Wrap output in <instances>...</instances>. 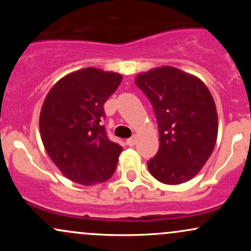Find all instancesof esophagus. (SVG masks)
Returning <instances> with one entry per match:
<instances>
[{
    "mask_svg": "<svg viewBox=\"0 0 251 251\" xmlns=\"http://www.w3.org/2000/svg\"><path fill=\"white\" fill-rule=\"evenodd\" d=\"M135 142H137V137H132V138H129V139L126 140V144H127L128 146H134Z\"/></svg>",
    "mask_w": 251,
    "mask_h": 251,
    "instance_id": "1",
    "label": "esophagus"
}]
</instances>
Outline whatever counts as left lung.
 Wrapping results in <instances>:
<instances>
[{
  "label": "left lung",
  "mask_w": 251,
  "mask_h": 251,
  "mask_svg": "<svg viewBox=\"0 0 251 251\" xmlns=\"http://www.w3.org/2000/svg\"><path fill=\"white\" fill-rule=\"evenodd\" d=\"M153 106L159 150L148 162L157 180L185 183L205 165L218 133L217 109L200 77L171 66L138 74L134 79Z\"/></svg>",
  "instance_id": "1"
}]
</instances>
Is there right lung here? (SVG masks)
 <instances>
[{"mask_svg":"<svg viewBox=\"0 0 251 251\" xmlns=\"http://www.w3.org/2000/svg\"><path fill=\"white\" fill-rule=\"evenodd\" d=\"M122 74L87 67L72 72L48 92L40 112V134L46 151L68 179L81 185L112 177L123 148L111 142L103 103L118 88Z\"/></svg>","mask_w":251,"mask_h":251,"instance_id":"1","label":"right lung"}]
</instances>
